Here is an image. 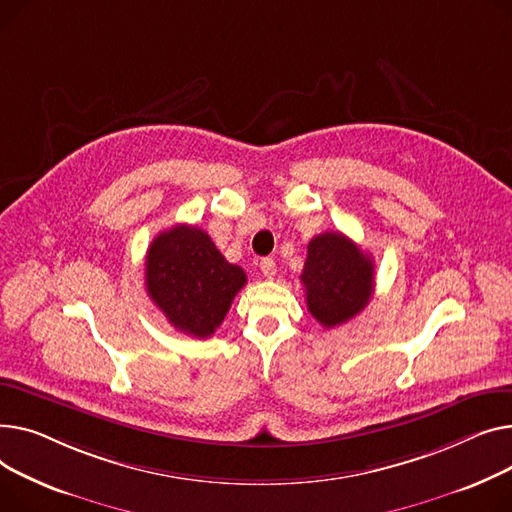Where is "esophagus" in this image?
Here are the masks:
<instances>
[{"mask_svg":"<svg viewBox=\"0 0 512 512\" xmlns=\"http://www.w3.org/2000/svg\"><path fill=\"white\" fill-rule=\"evenodd\" d=\"M260 270H262V275L266 279H273L277 275V264H275L273 258H262L260 260Z\"/></svg>","mask_w":512,"mask_h":512,"instance_id":"34e87169","label":"esophagus"}]
</instances>
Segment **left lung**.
Segmentation results:
<instances>
[{"mask_svg": "<svg viewBox=\"0 0 512 512\" xmlns=\"http://www.w3.org/2000/svg\"><path fill=\"white\" fill-rule=\"evenodd\" d=\"M306 304L324 326L335 328L362 312L374 293V262L339 231L310 239L302 270Z\"/></svg>", "mask_w": 512, "mask_h": 512, "instance_id": "1", "label": "left lung"}]
</instances>
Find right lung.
Instances as JSON below:
<instances>
[{
	"instance_id": "obj_1",
	"label": "right lung",
	"mask_w": 512,
	"mask_h": 512,
	"mask_svg": "<svg viewBox=\"0 0 512 512\" xmlns=\"http://www.w3.org/2000/svg\"><path fill=\"white\" fill-rule=\"evenodd\" d=\"M246 281L242 266L227 262L198 227L175 225L148 246L146 291L179 333L215 335Z\"/></svg>"
}]
</instances>
